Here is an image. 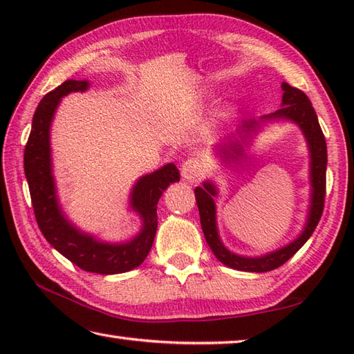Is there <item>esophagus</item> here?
<instances>
[{
  "label": "esophagus",
  "mask_w": 354,
  "mask_h": 354,
  "mask_svg": "<svg viewBox=\"0 0 354 354\" xmlns=\"http://www.w3.org/2000/svg\"><path fill=\"white\" fill-rule=\"evenodd\" d=\"M181 175L184 179H187V181L196 183L198 179H201L202 175H204V167H202L201 161L196 160V158H190V160L183 162Z\"/></svg>",
  "instance_id": "esophagus-1"
}]
</instances>
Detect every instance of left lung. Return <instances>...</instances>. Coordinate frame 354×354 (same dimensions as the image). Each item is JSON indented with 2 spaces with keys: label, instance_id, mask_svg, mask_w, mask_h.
Instances as JSON below:
<instances>
[{
  "label": "left lung",
  "instance_id": "8db88e82",
  "mask_svg": "<svg viewBox=\"0 0 354 354\" xmlns=\"http://www.w3.org/2000/svg\"><path fill=\"white\" fill-rule=\"evenodd\" d=\"M283 102L281 108L272 112V114L263 115L259 122L255 120H243L240 131L250 135V132H255V129L263 122H272V120H289V122L297 123L299 129L303 131L304 137L309 145L310 152V183H312V193H310V209L307 223L298 239L293 240L292 243L286 245L280 250L269 252L261 257H242L234 252L228 251L221 242L219 232L216 227V204L214 196L217 190L213 183L205 181L202 187H196L194 196H196V204L199 208L201 216V227L204 231V236L209 250L213 251L216 259L222 261L225 266L245 270V272H268L284 265L299 248H301L307 240L313 234L315 228L322 216L324 209V199H326V170H327V145L324 133L321 131L318 122L317 112H315L312 103L301 89L290 86L289 84L283 82ZM221 153L223 158H236L243 155V147L239 145V141L230 146L221 147Z\"/></svg>",
  "mask_w": 354,
  "mask_h": 354
}]
</instances>
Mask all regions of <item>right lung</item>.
Returning a JSON list of instances; mask_svg holds the SVG:
<instances>
[{
    "mask_svg": "<svg viewBox=\"0 0 354 354\" xmlns=\"http://www.w3.org/2000/svg\"><path fill=\"white\" fill-rule=\"evenodd\" d=\"M88 86L86 80H66L44 95L36 108L26 145L24 171L37 227L47 242L86 272L122 274L140 266L147 257L158 228V201L170 184L179 181V170L175 164H165L156 171L141 176L133 185L131 208L140 214L142 228L129 242L104 243L74 227L62 213L57 201L51 171L50 126L62 97L86 91Z\"/></svg>",
    "mask_w": 354,
    "mask_h": 354,
    "instance_id": "1",
    "label": "right lung"
}]
</instances>
